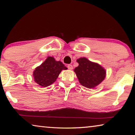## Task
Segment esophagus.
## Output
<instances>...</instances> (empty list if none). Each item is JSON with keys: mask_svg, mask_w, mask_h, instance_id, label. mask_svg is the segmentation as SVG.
<instances>
[{"mask_svg": "<svg viewBox=\"0 0 135 135\" xmlns=\"http://www.w3.org/2000/svg\"><path fill=\"white\" fill-rule=\"evenodd\" d=\"M67 67H68V69L70 70H73V65H71V64H68V66H67Z\"/></svg>", "mask_w": 135, "mask_h": 135, "instance_id": "esophagus-1", "label": "esophagus"}]
</instances>
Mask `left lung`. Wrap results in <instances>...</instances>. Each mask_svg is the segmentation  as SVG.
<instances>
[{"label": "left lung", "mask_w": 135, "mask_h": 135, "mask_svg": "<svg viewBox=\"0 0 135 135\" xmlns=\"http://www.w3.org/2000/svg\"><path fill=\"white\" fill-rule=\"evenodd\" d=\"M79 66L74 70L79 81L87 88H94L104 80L106 71L98 63L91 62L86 58L77 59Z\"/></svg>", "instance_id": "obj_1"}]
</instances>
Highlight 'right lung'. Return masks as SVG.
Instances as JSON below:
<instances>
[{
  "instance_id": "obj_1",
  "label": "right lung",
  "mask_w": 135,
  "mask_h": 135,
  "mask_svg": "<svg viewBox=\"0 0 135 135\" xmlns=\"http://www.w3.org/2000/svg\"><path fill=\"white\" fill-rule=\"evenodd\" d=\"M61 61H56L54 57L48 56L33 72L35 81L38 85L46 88L56 81L62 70H67Z\"/></svg>"
}]
</instances>
